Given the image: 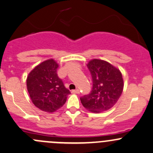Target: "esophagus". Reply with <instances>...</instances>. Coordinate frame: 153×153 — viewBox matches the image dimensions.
<instances>
[{
    "label": "esophagus",
    "instance_id": "obj_1",
    "mask_svg": "<svg viewBox=\"0 0 153 153\" xmlns=\"http://www.w3.org/2000/svg\"><path fill=\"white\" fill-rule=\"evenodd\" d=\"M79 89H75V90H72V93H74V94H79Z\"/></svg>",
    "mask_w": 153,
    "mask_h": 153
}]
</instances>
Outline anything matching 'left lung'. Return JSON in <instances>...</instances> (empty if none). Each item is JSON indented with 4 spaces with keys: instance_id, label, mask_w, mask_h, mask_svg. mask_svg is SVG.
Segmentation results:
<instances>
[{
    "instance_id": "1",
    "label": "left lung",
    "mask_w": 153,
    "mask_h": 153,
    "mask_svg": "<svg viewBox=\"0 0 153 153\" xmlns=\"http://www.w3.org/2000/svg\"><path fill=\"white\" fill-rule=\"evenodd\" d=\"M93 82L92 90L81 97L82 105L92 113L111 108L123 93L124 81L118 68L104 60L91 59L87 64Z\"/></svg>"
}]
</instances>
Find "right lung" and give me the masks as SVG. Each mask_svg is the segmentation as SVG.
<instances>
[{"mask_svg": "<svg viewBox=\"0 0 153 153\" xmlns=\"http://www.w3.org/2000/svg\"><path fill=\"white\" fill-rule=\"evenodd\" d=\"M59 64L51 59L38 64L29 72L26 86L32 102L43 111L53 113L62 108L70 91L58 77Z\"/></svg>", "mask_w": 153, "mask_h": 153, "instance_id": "add662e5", "label": "right lung"}]
</instances>
